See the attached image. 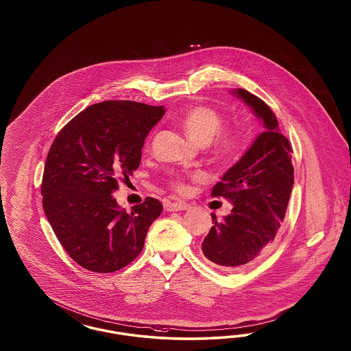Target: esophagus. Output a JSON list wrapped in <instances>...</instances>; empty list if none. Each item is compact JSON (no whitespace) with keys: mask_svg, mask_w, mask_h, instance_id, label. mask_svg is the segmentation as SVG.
<instances>
[{"mask_svg":"<svg viewBox=\"0 0 351 351\" xmlns=\"http://www.w3.org/2000/svg\"><path fill=\"white\" fill-rule=\"evenodd\" d=\"M191 206L186 202H172L169 206V210L170 211H184V210H188Z\"/></svg>","mask_w":351,"mask_h":351,"instance_id":"obj_1","label":"esophagus"}]
</instances>
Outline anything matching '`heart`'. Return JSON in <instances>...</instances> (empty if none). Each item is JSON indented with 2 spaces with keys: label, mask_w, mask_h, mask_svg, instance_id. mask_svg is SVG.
I'll return each mask as SVG.
<instances>
[{
  "label": "heart",
  "mask_w": 351,
  "mask_h": 351,
  "mask_svg": "<svg viewBox=\"0 0 351 351\" xmlns=\"http://www.w3.org/2000/svg\"><path fill=\"white\" fill-rule=\"evenodd\" d=\"M180 123L188 136L198 144L210 143L213 154L223 160L234 158L242 148V132L235 128H221L223 116L211 106L195 104L184 110ZM169 185L175 191H186L185 175L173 172Z\"/></svg>",
  "instance_id": "b5f03b06"
}]
</instances>
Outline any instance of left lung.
<instances>
[{"mask_svg":"<svg viewBox=\"0 0 351 351\" xmlns=\"http://www.w3.org/2000/svg\"><path fill=\"white\" fill-rule=\"evenodd\" d=\"M235 94L252 108L266 131L213 188V197L234 204L223 221L211 213L215 225L202 242L203 255L223 270L250 264L271 245L293 186V150L279 132L276 114L245 88Z\"/></svg>","mask_w":351,"mask_h":351,"instance_id":"left-lung-1","label":"left lung"}]
</instances>
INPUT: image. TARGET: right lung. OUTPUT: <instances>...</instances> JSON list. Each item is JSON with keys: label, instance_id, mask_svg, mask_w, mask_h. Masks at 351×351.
<instances>
[{"label": "right lung", "instance_id": "obj_1", "mask_svg": "<svg viewBox=\"0 0 351 351\" xmlns=\"http://www.w3.org/2000/svg\"><path fill=\"white\" fill-rule=\"evenodd\" d=\"M163 106L108 100L87 106L64 126L43 170V211L65 252L94 273H112L132 263L144 247L162 203L147 197L128 213L112 193L141 160Z\"/></svg>", "mask_w": 351, "mask_h": 351}]
</instances>
